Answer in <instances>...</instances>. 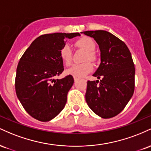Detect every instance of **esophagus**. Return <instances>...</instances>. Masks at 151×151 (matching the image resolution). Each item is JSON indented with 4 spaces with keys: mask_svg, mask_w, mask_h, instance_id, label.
Returning a JSON list of instances; mask_svg holds the SVG:
<instances>
[{
    "mask_svg": "<svg viewBox=\"0 0 151 151\" xmlns=\"http://www.w3.org/2000/svg\"><path fill=\"white\" fill-rule=\"evenodd\" d=\"M74 81H77L78 79H79V78L77 77H74Z\"/></svg>",
    "mask_w": 151,
    "mask_h": 151,
    "instance_id": "esophagus-1",
    "label": "esophagus"
}]
</instances>
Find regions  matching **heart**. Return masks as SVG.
Returning <instances> with one entry per match:
<instances>
[{"label":"heart","instance_id":"b5f03b06","mask_svg":"<svg viewBox=\"0 0 151 151\" xmlns=\"http://www.w3.org/2000/svg\"><path fill=\"white\" fill-rule=\"evenodd\" d=\"M74 44L77 47L81 48L86 51L84 61H95L96 60L97 57L94 52L96 45L92 38L82 37L77 40ZM60 56L65 65H70L72 60V52L69 45L65 44L62 47L60 50ZM92 70V64L89 62H86L81 64H74L66 70V73L74 77H81L90 73Z\"/></svg>","mask_w":151,"mask_h":151}]
</instances>
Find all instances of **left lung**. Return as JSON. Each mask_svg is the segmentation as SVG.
<instances>
[{
    "label": "left lung",
    "mask_w": 151,
    "mask_h": 151,
    "mask_svg": "<svg viewBox=\"0 0 151 151\" xmlns=\"http://www.w3.org/2000/svg\"><path fill=\"white\" fill-rule=\"evenodd\" d=\"M95 40L101 51V64L93 74L100 81H88L85 94L88 106L104 119L121 113L135 89V67L126 45L105 30L85 31Z\"/></svg>",
    "instance_id": "1"
}]
</instances>
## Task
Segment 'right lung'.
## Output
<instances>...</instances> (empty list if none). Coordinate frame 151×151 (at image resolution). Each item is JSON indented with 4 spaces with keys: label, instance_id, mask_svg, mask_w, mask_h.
<instances>
[{
    "label": "right lung",
    "instance_id": "obj_1",
    "mask_svg": "<svg viewBox=\"0 0 151 151\" xmlns=\"http://www.w3.org/2000/svg\"><path fill=\"white\" fill-rule=\"evenodd\" d=\"M74 33L45 34L36 38L18 62L15 92L25 110L40 121H48L65 108L67 93L74 84L72 75L55 79L64 71L60 50L65 38Z\"/></svg>",
    "mask_w": 151,
    "mask_h": 151
}]
</instances>
